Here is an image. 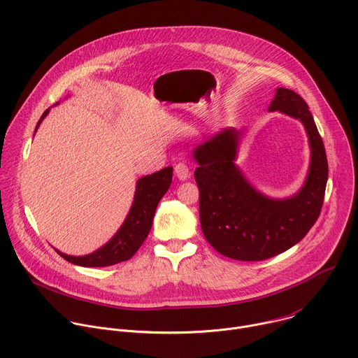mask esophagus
I'll use <instances>...</instances> for the list:
<instances>
[{
  "instance_id": "obj_1",
  "label": "esophagus",
  "mask_w": 358,
  "mask_h": 358,
  "mask_svg": "<svg viewBox=\"0 0 358 358\" xmlns=\"http://www.w3.org/2000/svg\"><path fill=\"white\" fill-rule=\"evenodd\" d=\"M174 173L177 176V178L180 181H185L187 178H189L191 173H189V169L184 164V163H178L176 167H174Z\"/></svg>"
}]
</instances>
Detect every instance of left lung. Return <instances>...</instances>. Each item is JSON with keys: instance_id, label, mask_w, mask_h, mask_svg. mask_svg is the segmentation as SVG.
<instances>
[{"instance_id": "left-lung-1", "label": "left lung", "mask_w": 358, "mask_h": 358, "mask_svg": "<svg viewBox=\"0 0 358 358\" xmlns=\"http://www.w3.org/2000/svg\"><path fill=\"white\" fill-rule=\"evenodd\" d=\"M285 113L304 126L310 147L309 171L287 198H271L255 188L235 164L245 130L222 129L194 148L198 167L199 222L206 239L224 257L264 261L300 242L317 221L329 177L323 140L309 106L293 90L278 87L269 112Z\"/></svg>"}]
</instances>
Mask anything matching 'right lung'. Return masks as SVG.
<instances>
[{"label":"right lung","mask_w":358,"mask_h":358,"mask_svg":"<svg viewBox=\"0 0 358 358\" xmlns=\"http://www.w3.org/2000/svg\"><path fill=\"white\" fill-rule=\"evenodd\" d=\"M48 113L49 109H46L41 116L35 131L38 130L42 120L48 116ZM171 181L173 167H166L157 173L138 178L136 182V192L131 208L124 222L109 242H106L94 252L82 255V257H72V255H66L58 249L55 250L65 261L83 268H103L116 265L123 261H129L147 238L159 202L169 191Z\"/></svg>","instance_id":"obj_1"}]
</instances>
